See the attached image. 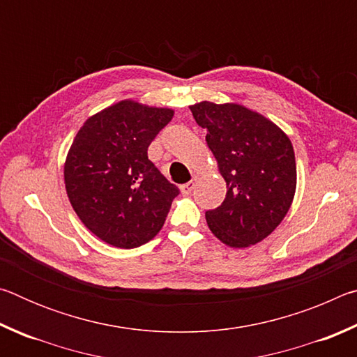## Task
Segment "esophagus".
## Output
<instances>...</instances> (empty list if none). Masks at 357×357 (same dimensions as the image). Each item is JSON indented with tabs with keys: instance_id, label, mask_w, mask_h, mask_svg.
Returning <instances> with one entry per match:
<instances>
[{
	"instance_id": "esophagus-1",
	"label": "esophagus",
	"mask_w": 357,
	"mask_h": 357,
	"mask_svg": "<svg viewBox=\"0 0 357 357\" xmlns=\"http://www.w3.org/2000/svg\"><path fill=\"white\" fill-rule=\"evenodd\" d=\"M195 185H197V183L192 179V181H189V183H185V184L181 185L179 189H181V192L184 193V195H189V193H190L193 189H195Z\"/></svg>"
}]
</instances>
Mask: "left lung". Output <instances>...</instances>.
Listing matches in <instances>:
<instances>
[{
  "mask_svg": "<svg viewBox=\"0 0 357 357\" xmlns=\"http://www.w3.org/2000/svg\"><path fill=\"white\" fill-rule=\"evenodd\" d=\"M227 183L225 200L206 211L214 236L229 247H249L269 236L287 215L296 190L289 138L273 121L238 104L200 102L190 107Z\"/></svg>",
  "mask_w": 357,
  "mask_h": 357,
  "instance_id": "8db88e82",
  "label": "left lung"
}]
</instances>
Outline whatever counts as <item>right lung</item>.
Instances as JSON below:
<instances>
[{
  "label": "right lung",
  "instance_id": "add662e5",
  "mask_svg": "<svg viewBox=\"0 0 357 357\" xmlns=\"http://www.w3.org/2000/svg\"><path fill=\"white\" fill-rule=\"evenodd\" d=\"M173 110L121 100L78 130L64 165L72 208L104 243L134 249L164 227L179 189L148 159Z\"/></svg>",
  "mask_w": 357,
  "mask_h": 357
}]
</instances>
